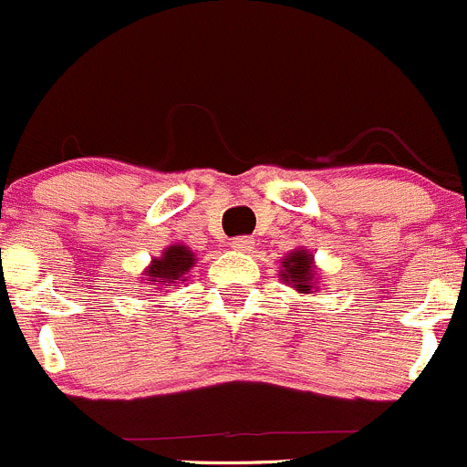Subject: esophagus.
I'll return each instance as SVG.
<instances>
[{"mask_svg":"<svg viewBox=\"0 0 467 467\" xmlns=\"http://www.w3.org/2000/svg\"><path fill=\"white\" fill-rule=\"evenodd\" d=\"M229 244H232V249H235V252H249L252 249V238L249 235H238Z\"/></svg>","mask_w":467,"mask_h":467,"instance_id":"obj_1","label":"esophagus"}]
</instances>
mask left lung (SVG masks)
<instances>
[{"instance_id": "8db88e82", "label": "left lung", "mask_w": 467, "mask_h": 467, "mask_svg": "<svg viewBox=\"0 0 467 467\" xmlns=\"http://www.w3.org/2000/svg\"><path fill=\"white\" fill-rule=\"evenodd\" d=\"M284 281H288L293 288L302 290V293H313L316 290V272H313V258L304 249H297L290 256L284 258Z\"/></svg>"}]
</instances>
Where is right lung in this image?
<instances>
[{
  "instance_id": "add662e5",
  "label": "right lung",
  "mask_w": 467,
  "mask_h": 467,
  "mask_svg": "<svg viewBox=\"0 0 467 467\" xmlns=\"http://www.w3.org/2000/svg\"><path fill=\"white\" fill-rule=\"evenodd\" d=\"M195 258H192V252L186 247V244H174V247H168L163 252V256L154 258L150 270L145 272L147 284L150 281H161L163 285L172 284V281H186L183 275L192 267Z\"/></svg>"
}]
</instances>
